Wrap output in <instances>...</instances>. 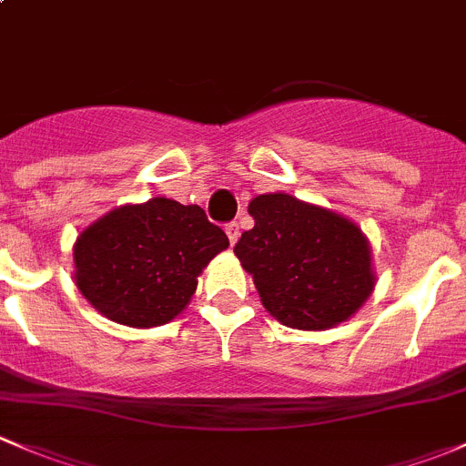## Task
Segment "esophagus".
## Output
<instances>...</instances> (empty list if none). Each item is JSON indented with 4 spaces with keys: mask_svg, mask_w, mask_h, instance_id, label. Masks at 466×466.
Returning a JSON list of instances; mask_svg holds the SVG:
<instances>
[{
    "mask_svg": "<svg viewBox=\"0 0 466 466\" xmlns=\"http://www.w3.org/2000/svg\"><path fill=\"white\" fill-rule=\"evenodd\" d=\"M225 232H228V238H229V243H232V246L238 241V234H241V232H238V223H228V225H225Z\"/></svg>",
    "mask_w": 466,
    "mask_h": 466,
    "instance_id": "obj_1",
    "label": "esophagus"
}]
</instances>
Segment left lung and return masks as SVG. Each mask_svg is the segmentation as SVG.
<instances>
[{
	"mask_svg": "<svg viewBox=\"0 0 466 466\" xmlns=\"http://www.w3.org/2000/svg\"><path fill=\"white\" fill-rule=\"evenodd\" d=\"M255 228L234 255L263 307L286 327L320 331L354 316L374 289L368 238L351 220L289 194L257 196Z\"/></svg>",
	"mask_w": 466,
	"mask_h": 466,
	"instance_id": "obj_1",
	"label": "left lung"
}]
</instances>
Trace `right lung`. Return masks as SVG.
<instances>
[{
	"mask_svg": "<svg viewBox=\"0 0 466 466\" xmlns=\"http://www.w3.org/2000/svg\"><path fill=\"white\" fill-rule=\"evenodd\" d=\"M228 246L198 205H126L78 237L76 286L110 320L159 327L189 304L203 268Z\"/></svg>",
	"mask_w": 466,
	"mask_h": 466,
	"instance_id": "add662e5",
	"label": "right lung"
}]
</instances>
